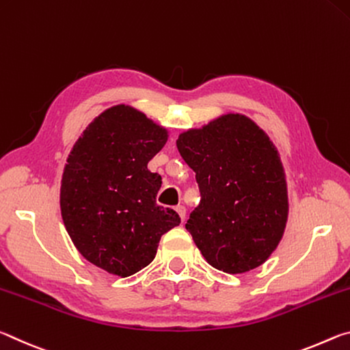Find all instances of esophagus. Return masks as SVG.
Wrapping results in <instances>:
<instances>
[{"mask_svg": "<svg viewBox=\"0 0 350 350\" xmlns=\"http://www.w3.org/2000/svg\"><path fill=\"white\" fill-rule=\"evenodd\" d=\"M175 211H176V213H178V215L181 217V220L185 221V219H186V208H185V206L178 204V206H176V208H175Z\"/></svg>", "mask_w": 350, "mask_h": 350, "instance_id": "34e87169", "label": "esophagus"}]
</instances>
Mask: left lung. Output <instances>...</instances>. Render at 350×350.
Listing matches in <instances>:
<instances>
[{
  "label": "left lung",
  "instance_id": "left-lung-1",
  "mask_svg": "<svg viewBox=\"0 0 350 350\" xmlns=\"http://www.w3.org/2000/svg\"><path fill=\"white\" fill-rule=\"evenodd\" d=\"M176 147L202 196L186 229L204 259L229 274L262 265L288 217L287 181L270 137L250 118L229 113L181 133Z\"/></svg>",
  "mask_w": 350,
  "mask_h": 350
}]
</instances>
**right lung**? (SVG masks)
Masks as SVG:
<instances>
[{"instance_id": "1", "label": "right lung", "mask_w": 350, "mask_h": 350, "mask_svg": "<svg viewBox=\"0 0 350 350\" xmlns=\"http://www.w3.org/2000/svg\"><path fill=\"white\" fill-rule=\"evenodd\" d=\"M167 130L144 113L116 105L100 113L74 144L63 170L60 209L79 253L127 278L154 259L159 239L180 215L157 204L161 175L147 169Z\"/></svg>"}]
</instances>
